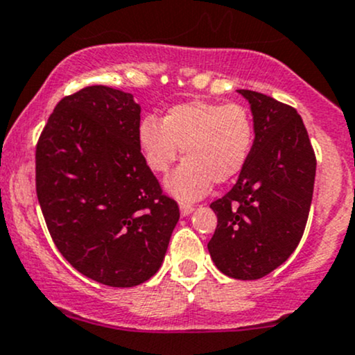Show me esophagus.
<instances>
[{
    "label": "esophagus",
    "mask_w": 355,
    "mask_h": 355,
    "mask_svg": "<svg viewBox=\"0 0 355 355\" xmlns=\"http://www.w3.org/2000/svg\"><path fill=\"white\" fill-rule=\"evenodd\" d=\"M191 211H193V205H190V203H182L180 205L182 217H187V215H190Z\"/></svg>",
    "instance_id": "34e87169"
}]
</instances>
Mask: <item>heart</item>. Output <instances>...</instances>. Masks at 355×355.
Masks as SVG:
<instances>
[{
	"mask_svg": "<svg viewBox=\"0 0 355 355\" xmlns=\"http://www.w3.org/2000/svg\"><path fill=\"white\" fill-rule=\"evenodd\" d=\"M255 141L254 118L239 103L193 100L166 110L160 123L146 118L138 126V145L146 165L165 173L183 153V164L166 182L180 200H197L211 183H229L243 172Z\"/></svg>",
	"mask_w": 355,
	"mask_h": 355,
	"instance_id": "obj_1",
	"label": "heart"
}]
</instances>
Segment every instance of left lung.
I'll return each mask as SVG.
<instances>
[{"label": "left lung", "mask_w": 355, "mask_h": 355, "mask_svg": "<svg viewBox=\"0 0 355 355\" xmlns=\"http://www.w3.org/2000/svg\"><path fill=\"white\" fill-rule=\"evenodd\" d=\"M255 141L248 164L229 193L210 203L217 229L209 252L220 272L255 280L292 255L311 210L315 153L295 108L252 89Z\"/></svg>", "instance_id": "left-lung-1"}]
</instances>
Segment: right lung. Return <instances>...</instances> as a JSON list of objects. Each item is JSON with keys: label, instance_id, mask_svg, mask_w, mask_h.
<instances>
[{"label": "right lung", "instance_id": "add662e5", "mask_svg": "<svg viewBox=\"0 0 355 355\" xmlns=\"http://www.w3.org/2000/svg\"><path fill=\"white\" fill-rule=\"evenodd\" d=\"M140 112L130 93L93 85L60 100L36 145V195L53 242L110 287L157 274L180 218L141 155Z\"/></svg>", "mask_w": 355, "mask_h": 355}]
</instances>
